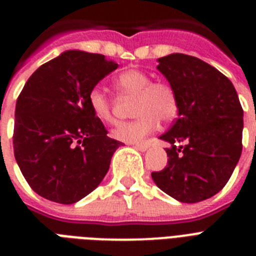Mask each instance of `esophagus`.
I'll list each match as a JSON object with an SVG mask.
<instances>
[{"mask_svg":"<svg viewBox=\"0 0 256 256\" xmlns=\"http://www.w3.org/2000/svg\"><path fill=\"white\" fill-rule=\"evenodd\" d=\"M133 148H137L138 151H146L148 148V144H133Z\"/></svg>","mask_w":256,"mask_h":256,"instance_id":"obj_1","label":"esophagus"}]
</instances>
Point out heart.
<instances>
[{
	"mask_svg": "<svg viewBox=\"0 0 256 256\" xmlns=\"http://www.w3.org/2000/svg\"><path fill=\"white\" fill-rule=\"evenodd\" d=\"M118 91L137 96L132 122L118 124L112 130L115 140L126 144H138L159 126L160 119L172 120L178 112L177 94L169 83L151 82L150 76L141 70L130 69L114 79ZM88 105L97 119L105 123L114 122L112 100L98 88L88 94Z\"/></svg>",
	"mask_w": 256,
	"mask_h": 256,
	"instance_id": "heart-1",
	"label": "heart"
}]
</instances>
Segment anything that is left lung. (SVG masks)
<instances>
[{
  "mask_svg": "<svg viewBox=\"0 0 256 256\" xmlns=\"http://www.w3.org/2000/svg\"><path fill=\"white\" fill-rule=\"evenodd\" d=\"M174 88L178 118L160 136L168 164L152 172L156 186L176 200L194 204L218 194L242 151L244 110L230 79L205 61L184 54L158 58Z\"/></svg>",
  "mask_w": 256,
  "mask_h": 256,
  "instance_id": "obj_1",
  "label": "left lung"
}]
</instances>
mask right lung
<instances>
[{
	"mask_svg": "<svg viewBox=\"0 0 256 256\" xmlns=\"http://www.w3.org/2000/svg\"><path fill=\"white\" fill-rule=\"evenodd\" d=\"M118 68L100 54L70 50L40 65L15 108L14 155L42 198L74 204L106 176L122 142L108 137L88 105L94 86Z\"/></svg>",
	"mask_w": 256,
	"mask_h": 256,
	"instance_id": "1",
	"label": "right lung"
}]
</instances>
